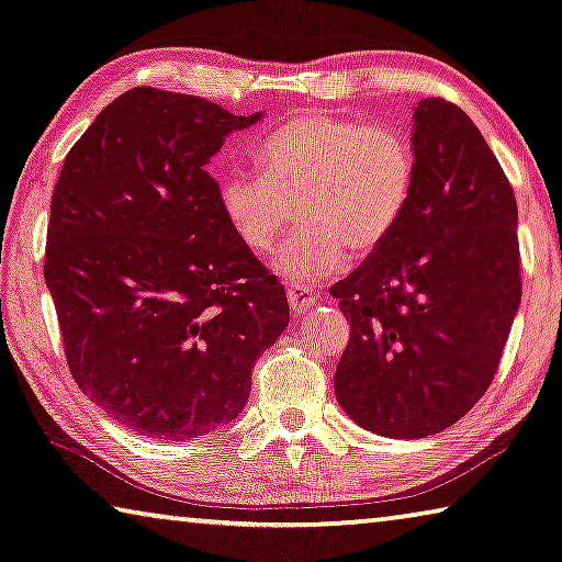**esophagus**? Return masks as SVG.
I'll return each instance as SVG.
<instances>
[{
  "label": "esophagus",
  "instance_id": "esophagus-1",
  "mask_svg": "<svg viewBox=\"0 0 562 562\" xmlns=\"http://www.w3.org/2000/svg\"><path fill=\"white\" fill-rule=\"evenodd\" d=\"M288 302L292 307V313H307L310 307L315 305L317 302V295L310 288H305V284H290L288 288Z\"/></svg>",
  "mask_w": 562,
  "mask_h": 562
}]
</instances>
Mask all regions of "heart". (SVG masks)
Here are the masks:
<instances>
[{
	"mask_svg": "<svg viewBox=\"0 0 562 562\" xmlns=\"http://www.w3.org/2000/svg\"><path fill=\"white\" fill-rule=\"evenodd\" d=\"M260 175H233L220 187L222 212L249 252L272 255L292 284L337 274L347 249L370 255L393 235L415 187V153L403 132L368 127L333 112H300L257 145Z\"/></svg>",
	"mask_w": 562,
	"mask_h": 562,
	"instance_id": "b5f03b06",
	"label": "heart"
}]
</instances>
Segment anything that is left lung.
<instances>
[{
    "mask_svg": "<svg viewBox=\"0 0 562 562\" xmlns=\"http://www.w3.org/2000/svg\"><path fill=\"white\" fill-rule=\"evenodd\" d=\"M415 187L403 220L333 297L350 317L335 395L364 430L409 440L485 395L520 307L518 204L460 106L413 112Z\"/></svg>",
    "mask_w": 562,
    "mask_h": 562,
    "instance_id": "left-lung-1",
    "label": "left lung"
}]
</instances>
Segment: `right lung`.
I'll return each mask as SVG.
<instances>
[{"mask_svg":"<svg viewBox=\"0 0 562 562\" xmlns=\"http://www.w3.org/2000/svg\"><path fill=\"white\" fill-rule=\"evenodd\" d=\"M262 114L135 87L69 149L44 280L69 372L127 430L184 442L233 423L252 364L290 323L284 288L239 243L210 177Z\"/></svg>","mask_w":562,"mask_h":562,"instance_id":"right-lung-1","label":"right lung"}]
</instances>
